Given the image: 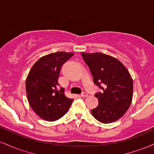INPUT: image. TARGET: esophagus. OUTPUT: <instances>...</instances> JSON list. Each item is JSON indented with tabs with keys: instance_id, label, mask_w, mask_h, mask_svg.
Segmentation results:
<instances>
[{
	"instance_id": "obj_1",
	"label": "esophagus",
	"mask_w": 154,
	"mask_h": 154,
	"mask_svg": "<svg viewBox=\"0 0 154 154\" xmlns=\"http://www.w3.org/2000/svg\"><path fill=\"white\" fill-rule=\"evenodd\" d=\"M88 95V94L87 93H85V92H82V94H81V96L83 97V98H85V97H87Z\"/></svg>"
}]
</instances>
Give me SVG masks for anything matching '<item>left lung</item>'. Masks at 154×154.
<instances>
[{"mask_svg":"<svg viewBox=\"0 0 154 154\" xmlns=\"http://www.w3.org/2000/svg\"><path fill=\"white\" fill-rule=\"evenodd\" d=\"M93 77V82L101 89L95 93L98 106L91 111L98 121L104 124L116 121L131 104L133 82L130 73L119 60L102 53H81Z\"/></svg>","mask_w":154,"mask_h":154,"instance_id":"obj_1","label":"left lung"}]
</instances>
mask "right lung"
I'll use <instances>...</instances> for the list:
<instances>
[{
  "mask_svg": "<svg viewBox=\"0 0 154 154\" xmlns=\"http://www.w3.org/2000/svg\"><path fill=\"white\" fill-rule=\"evenodd\" d=\"M72 53L57 52L40 58L32 67L26 80L27 100L32 110L43 119L56 121L64 115L73 99L60 88L59 77L62 65Z\"/></svg>",
  "mask_w": 154,
  "mask_h": 154,
  "instance_id": "right-lung-1",
  "label": "right lung"
}]
</instances>
